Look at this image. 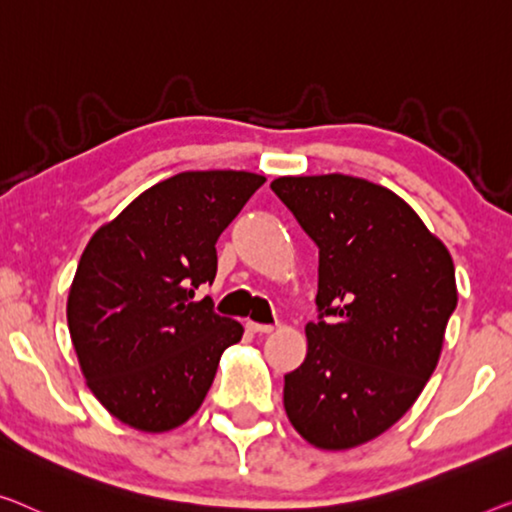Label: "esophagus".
Segmentation results:
<instances>
[{"label": "esophagus", "mask_w": 512, "mask_h": 512, "mask_svg": "<svg viewBox=\"0 0 512 512\" xmlns=\"http://www.w3.org/2000/svg\"><path fill=\"white\" fill-rule=\"evenodd\" d=\"M246 326H248V331L259 333V335H269V333L276 331V326H269V324H257V322H248Z\"/></svg>", "instance_id": "34e87169"}]
</instances>
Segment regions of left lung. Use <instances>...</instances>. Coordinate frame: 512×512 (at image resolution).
Instances as JSON below:
<instances>
[{"label": "left lung", "mask_w": 512, "mask_h": 512, "mask_svg": "<svg viewBox=\"0 0 512 512\" xmlns=\"http://www.w3.org/2000/svg\"><path fill=\"white\" fill-rule=\"evenodd\" d=\"M271 190L319 248L308 352L285 375V411L322 451L377 439L407 414L437 368L457 305L448 248L379 183L349 174L278 177Z\"/></svg>", "instance_id": "obj_1"}]
</instances>
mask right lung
<instances>
[{"label": "right lung", "instance_id": "1", "mask_svg": "<svg viewBox=\"0 0 512 512\" xmlns=\"http://www.w3.org/2000/svg\"><path fill=\"white\" fill-rule=\"evenodd\" d=\"M266 177L181 172L98 227L80 257L66 319L89 391L128 427L170 432L202 407L243 326L193 301L213 282L216 241Z\"/></svg>", "mask_w": 512, "mask_h": 512}]
</instances>
